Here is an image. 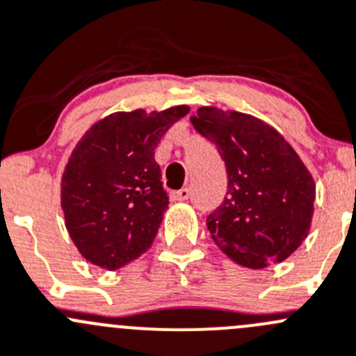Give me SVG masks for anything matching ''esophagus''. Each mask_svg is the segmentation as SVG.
<instances>
[{
	"label": "esophagus",
	"instance_id": "esophagus-1",
	"mask_svg": "<svg viewBox=\"0 0 356 356\" xmlns=\"http://www.w3.org/2000/svg\"><path fill=\"white\" fill-rule=\"evenodd\" d=\"M172 198L179 200V202H184V200L191 198V189L189 188H182L181 191H174L172 193Z\"/></svg>",
	"mask_w": 356,
	"mask_h": 356
}]
</instances>
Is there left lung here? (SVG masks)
Wrapping results in <instances>:
<instances>
[{
    "mask_svg": "<svg viewBox=\"0 0 356 356\" xmlns=\"http://www.w3.org/2000/svg\"><path fill=\"white\" fill-rule=\"evenodd\" d=\"M191 123L217 147L227 172L226 196L207 216L213 241L252 270L287 259L312 224L315 182L308 168L257 118L200 108Z\"/></svg>",
    "mask_w": 356,
    "mask_h": 356,
    "instance_id": "8db88e82",
    "label": "left lung"
}]
</instances>
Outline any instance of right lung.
<instances>
[{
	"label": "right lung",
	"mask_w": 356,
	"mask_h": 356,
	"mask_svg": "<svg viewBox=\"0 0 356 356\" xmlns=\"http://www.w3.org/2000/svg\"><path fill=\"white\" fill-rule=\"evenodd\" d=\"M188 111L115 113L74 147L62 175V210L86 261L113 271L151 247L168 207L154 149Z\"/></svg>",
	"instance_id": "obj_1"
}]
</instances>
